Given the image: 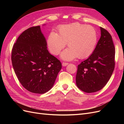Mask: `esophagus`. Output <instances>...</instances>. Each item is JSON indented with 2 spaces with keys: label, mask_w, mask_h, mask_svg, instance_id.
<instances>
[{
  "label": "esophagus",
  "mask_w": 124,
  "mask_h": 124,
  "mask_svg": "<svg viewBox=\"0 0 124 124\" xmlns=\"http://www.w3.org/2000/svg\"><path fill=\"white\" fill-rule=\"evenodd\" d=\"M68 65V63H67V62H62V66H63V67H65V66H67Z\"/></svg>",
  "instance_id": "esophagus-1"
}]
</instances>
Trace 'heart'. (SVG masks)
Here are the masks:
<instances>
[{"label": "heart", "mask_w": 124, "mask_h": 124, "mask_svg": "<svg viewBox=\"0 0 124 124\" xmlns=\"http://www.w3.org/2000/svg\"><path fill=\"white\" fill-rule=\"evenodd\" d=\"M97 41L98 35L93 27L74 23L60 26L57 33H50L46 43L50 52L54 55H58L67 43L69 48L62 52L61 57L71 61L77 57H88L94 51Z\"/></svg>", "instance_id": "heart-1"}]
</instances>
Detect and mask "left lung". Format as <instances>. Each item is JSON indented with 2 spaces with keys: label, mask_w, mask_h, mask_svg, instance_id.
<instances>
[{
  "label": "left lung",
  "mask_w": 124,
  "mask_h": 124,
  "mask_svg": "<svg viewBox=\"0 0 124 124\" xmlns=\"http://www.w3.org/2000/svg\"><path fill=\"white\" fill-rule=\"evenodd\" d=\"M101 37L93 54L78 66L76 84L85 93L100 91L107 84L115 67V47L110 33L100 27Z\"/></svg>",
  "instance_id": "obj_1"
}]
</instances>
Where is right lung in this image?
I'll return each mask as SVG.
<instances>
[{
    "label": "right lung",
    "instance_id": "right-lung-1",
    "mask_svg": "<svg viewBox=\"0 0 124 124\" xmlns=\"http://www.w3.org/2000/svg\"><path fill=\"white\" fill-rule=\"evenodd\" d=\"M11 60L22 86L36 93L50 91L62 69L61 62L47 50L40 26L27 29L18 37L12 48Z\"/></svg>",
    "mask_w": 124,
    "mask_h": 124
}]
</instances>
